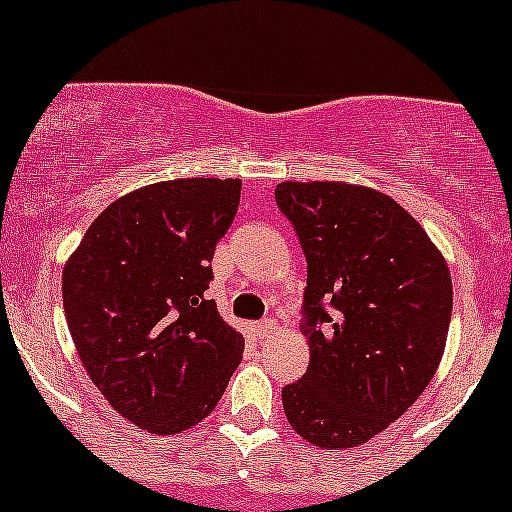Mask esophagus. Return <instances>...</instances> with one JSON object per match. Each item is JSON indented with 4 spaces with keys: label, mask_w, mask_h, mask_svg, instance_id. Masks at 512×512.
Instances as JSON below:
<instances>
[{
    "label": "esophagus",
    "mask_w": 512,
    "mask_h": 512,
    "mask_svg": "<svg viewBox=\"0 0 512 512\" xmlns=\"http://www.w3.org/2000/svg\"><path fill=\"white\" fill-rule=\"evenodd\" d=\"M277 329L275 319H262V322H257V334H260V339H267L272 337V332Z\"/></svg>",
    "instance_id": "esophagus-1"
}]
</instances>
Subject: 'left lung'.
Masks as SVG:
<instances>
[{"instance_id": "obj_1", "label": "left lung", "mask_w": 512, "mask_h": 512, "mask_svg": "<svg viewBox=\"0 0 512 512\" xmlns=\"http://www.w3.org/2000/svg\"><path fill=\"white\" fill-rule=\"evenodd\" d=\"M307 257L304 376L282 389L294 431L339 451L366 443L423 394L441 364L453 287L446 260L389 195L347 183H280Z\"/></svg>"}]
</instances>
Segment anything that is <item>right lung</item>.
<instances>
[{"label":"right lung","instance_id":"obj_1","mask_svg":"<svg viewBox=\"0 0 512 512\" xmlns=\"http://www.w3.org/2000/svg\"><path fill=\"white\" fill-rule=\"evenodd\" d=\"M235 178L165 180L123 195L64 267V312L91 381L151 433L185 431L218 406L245 339L205 289L232 225Z\"/></svg>","mask_w":512,"mask_h":512}]
</instances>
